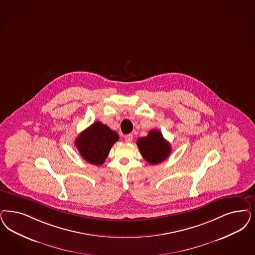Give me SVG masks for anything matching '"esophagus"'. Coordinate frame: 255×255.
<instances>
[{"label": "esophagus", "mask_w": 255, "mask_h": 255, "mask_svg": "<svg viewBox=\"0 0 255 255\" xmlns=\"http://www.w3.org/2000/svg\"><path fill=\"white\" fill-rule=\"evenodd\" d=\"M132 139H133V136H132V133H129V134L124 135V140L126 141V142H128V143L132 142Z\"/></svg>", "instance_id": "34e87169"}]
</instances>
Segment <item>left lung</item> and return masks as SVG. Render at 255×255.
Instances as JSON below:
<instances>
[{
    "mask_svg": "<svg viewBox=\"0 0 255 255\" xmlns=\"http://www.w3.org/2000/svg\"><path fill=\"white\" fill-rule=\"evenodd\" d=\"M143 158L150 165H156L169 156L171 147L158 130H151L147 136L139 137L136 142Z\"/></svg>",
    "mask_w": 255,
    "mask_h": 255,
    "instance_id": "1",
    "label": "left lung"
}]
</instances>
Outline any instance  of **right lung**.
<instances>
[{
  "mask_svg": "<svg viewBox=\"0 0 255 255\" xmlns=\"http://www.w3.org/2000/svg\"><path fill=\"white\" fill-rule=\"evenodd\" d=\"M118 140L119 134L117 132L106 124L96 122L80 133L75 139V145L87 162L101 166Z\"/></svg>",
  "mask_w": 255,
  "mask_h": 255,
  "instance_id": "1",
  "label": "right lung"
}]
</instances>
